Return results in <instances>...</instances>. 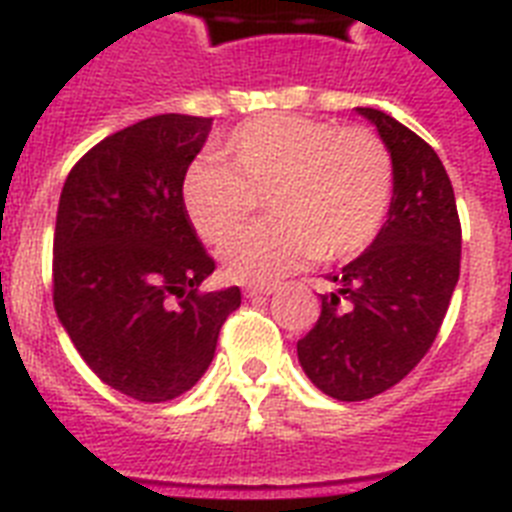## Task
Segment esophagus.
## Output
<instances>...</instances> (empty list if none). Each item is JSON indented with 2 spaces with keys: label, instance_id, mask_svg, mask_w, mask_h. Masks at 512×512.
I'll return each mask as SVG.
<instances>
[{
  "label": "esophagus",
  "instance_id": "esophagus-1",
  "mask_svg": "<svg viewBox=\"0 0 512 512\" xmlns=\"http://www.w3.org/2000/svg\"><path fill=\"white\" fill-rule=\"evenodd\" d=\"M276 292V286L273 284H247L244 286V294L247 297H265V294Z\"/></svg>",
  "mask_w": 512,
  "mask_h": 512
}]
</instances>
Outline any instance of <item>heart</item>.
I'll use <instances>...</instances> for the list:
<instances>
[{"label": "heart", "mask_w": 512, "mask_h": 512, "mask_svg": "<svg viewBox=\"0 0 512 512\" xmlns=\"http://www.w3.org/2000/svg\"><path fill=\"white\" fill-rule=\"evenodd\" d=\"M226 165L191 162L181 205L210 247H223L269 202L273 221L226 247L236 281L270 284L315 257L339 263L381 234L394 199V160L368 128L302 115H263L234 128L223 144Z\"/></svg>", "instance_id": "1"}]
</instances>
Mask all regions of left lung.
I'll return each mask as SVG.
<instances>
[{"label":"left lung","mask_w":512,"mask_h":512,"mask_svg":"<svg viewBox=\"0 0 512 512\" xmlns=\"http://www.w3.org/2000/svg\"><path fill=\"white\" fill-rule=\"evenodd\" d=\"M392 152L394 199L376 242L328 276L321 315L297 342L321 392L371 400L400 384L431 350L460 276L458 205L442 160L410 128L360 107Z\"/></svg>","instance_id":"obj_1"}]
</instances>
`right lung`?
<instances>
[{"label": "right lung", "instance_id": "right-lung-1", "mask_svg": "<svg viewBox=\"0 0 512 512\" xmlns=\"http://www.w3.org/2000/svg\"><path fill=\"white\" fill-rule=\"evenodd\" d=\"M213 118L155 115L91 147L62 186L52 252L57 318L78 355L131 400L168 402L213 363L239 286L199 292L215 260L181 205Z\"/></svg>", "mask_w": 512, "mask_h": 512}]
</instances>
